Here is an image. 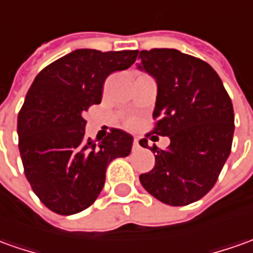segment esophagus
I'll return each mask as SVG.
<instances>
[{
    "label": "esophagus",
    "instance_id": "34e87169",
    "mask_svg": "<svg viewBox=\"0 0 253 253\" xmlns=\"http://www.w3.org/2000/svg\"><path fill=\"white\" fill-rule=\"evenodd\" d=\"M140 148V142H138V138H134L133 140V151H137Z\"/></svg>",
    "mask_w": 253,
    "mask_h": 253
}]
</instances>
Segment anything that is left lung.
Instances as JSON below:
<instances>
[{"label": "left lung", "instance_id": "obj_1", "mask_svg": "<svg viewBox=\"0 0 253 253\" xmlns=\"http://www.w3.org/2000/svg\"><path fill=\"white\" fill-rule=\"evenodd\" d=\"M137 55L138 69L158 84L151 134L170 138L166 149L152 147L155 166L141 174V184L163 204L188 205L212 190L231 152V99L219 75L199 58L173 48Z\"/></svg>", "mask_w": 253, "mask_h": 253}]
</instances>
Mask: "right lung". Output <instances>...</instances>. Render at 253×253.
<instances>
[{"mask_svg": "<svg viewBox=\"0 0 253 253\" xmlns=\"http://www.w3.org/2000/svg\"><path fill=\"white\" fill-rule=\"evenodd\" d=\"M137 51L76 49L44 68L18 116L19 151L27 181L49 211L87 209L105 184L108 165L131 152L133 137L112 128L101 142L85 138L84 113L99 104L106 77L126 70Z\"/></svg>", "mask_w": 253, "mask_h": 253, "instance_id": "1", "label": "right lung"}]
</instances>
